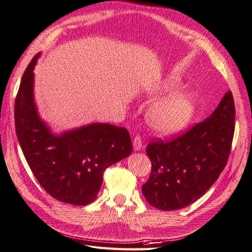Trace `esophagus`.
Wrapping results in <instances>:
<instances>
[{
	"label": "esophagus",
	"mask_w": 252,
	"mask_h": 252,
	"mask_svg": "<svg viewBox=\"0 0 252 252\" xmlns=\"http://www.w3.org/2000/svg\"><path fill=\"white\" fill-rule=\"evenodd\" d=\"M133 150L134 152H138L142 149V140H141L140 136H136L133 139Z\"/></svg>",
	"instance_id": "esophagus-1"
}]
</instances>
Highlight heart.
Returning a JSON list of instances; mask_svg holds the SVG:
<instances>
[{
	"instance_id": "obj_1",
	"label": "heart",
	"mask_w": 252,
	"mask_h": 252,
	"mask_svg": "<svg viewBox=\"0 0 252 252\" xmlns=\"http://www.w3.org/2000/svg\"><path fill=\"white\" fill-rule=\"evenodd\" d=\"M181 84L174 75H168L161 81L146 88L147 96L169 93ZM197 103L192 95L177 93L165 96L150 107L146 121L152 130L162 137L174 136L185 129L195 114Z\"/></svg>"
}]
</instances>
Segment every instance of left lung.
Masks as SVG:
<instances>
[{
  "label": "left lung",
  "instance_id": "8db88e82",
  "mask_svg": "<svg viewBox=\"0 0 252 252\" xmlns=\"http://www.w3.org/2000/svg\"><path fill=\"white\" fill-rule=\"evenodd\" d=\"M235 125V107L229 91L203 122L172 141L157 140L146 147L152 161L142 193L161 211H175L200 199L224 169Z\"/></svg>",
  "mask_w": 252,
  "mask_h": 252
}]
</instances>
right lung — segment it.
Returning a JSON list of instances; mask_svg holds the SVG:
<instances>
[{
  "mask_svg": "<svg viewBox=\"0 0 252 252\" xmlns=\"http://www.w3.org/2000/svg\"><path fill=\"white\" fill-rule=\"evenodd\" d=\"M36 54L23 73L15 103L17 138L36 180L61 202L87 205L95 201L105 170L130 155L126 128L102 123L52 132L42 121L34 98Z\"/></svg>",
  "mask_w": 252,
  "mask_h": 252,
  "instance_id": "1",
  "label": "right lung"
}]
</instances>
